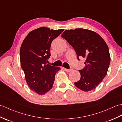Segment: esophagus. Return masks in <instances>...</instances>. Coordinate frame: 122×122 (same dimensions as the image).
<instances>
[{"label": "esophagus", "instance_id": "esophagus-1", "mask_svg": "<svg viewBox=\"0 0 122 122\" xmlns=\"http://www.w3.org/2000/svg\"><path fill=\"white\" fill-rule=\"evenodd\" d=\"M63 69H64V70H65V71H67V72H70V71H71V70H72L71 69H66V68H63Z\"/></svg>", "mask_w": 122, "mask_h": 122}]
</instances>
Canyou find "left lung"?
<instances>
[{"label":"left lung","instance_id":"obj_1","mask_svg":"<svg viewBox=\"0 0 122 122\" xmlns=\"http://www.w3.org/2000/svg\"><path fill=\"white\" fill-rule=\"evenodd\" d=\"M61 37L74 48L78 60L81 57L86 59L85 67L79 70L80 79L75 85L84 91L95 89L107 75L110 65L107 43L95 32L80 28L66 30Z\"/></svg>","mask_w":122,"mask_h":122}]
</instances>
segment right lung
<instances>
[{
    "label": "right lung",
    "mask_w": 122,
    "mask_h": 122,
    "mask_svg": "<svg viewBox=\"0 0 122 122\" xmlns=\"http://www.w3.org/2000/svg\"><path fill=\"white\" fill-rule=\"evenodd\" d=\"M63 31L41 27L30 32L21 46V66L26 81L31 90L39 95L52 89L56 73L61 69L46 63L51 55L52 42Z\"/></svg>",
    "instance_id": "1"
}]
</instances>
